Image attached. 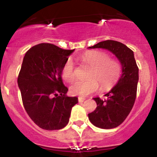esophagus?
Here are the masks:
<instances>
[{"instance_id": "esophagus-1", "label": "esophagus", "mask_w": 157, "mask_h": 157, "mask_svg": "<svg viewBox=\"0 0 157 157\" xmlns=\"http://www.w3.org/2000/svg\"><path fill=\"white\" fill-rule=\"evenodd\" d=\"M85 100H86V98H84V97H78L79 102H83Z\"/></svg>"}]
</instances>
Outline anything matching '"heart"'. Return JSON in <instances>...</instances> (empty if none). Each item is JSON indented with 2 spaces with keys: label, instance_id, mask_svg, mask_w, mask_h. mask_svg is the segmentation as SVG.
I'll return each instance as SVG.
<instances>
[{
  "label": "heart",
  "instance_id": "b5f03b06",
  "mask_svg": "<svg viewBox=\"0 0 157 157\" xmlns=\"http://www.w3.org/2000/svg\"><path fill=\"white\" fill-rule=\"evenodd\" d=\"M80 60L83 65L90 67L86 81H77L70 86V92L77 96H88L96 92L99 84L103 91L111 89L117 83L122 71L120 63L110 58L105 52L91 50L82 54ZM63 79L68 82L75 80V66L71 58L66 60L61 69Z\"/></svg>",
  "mask_w": 157,
  "mask_h": 157
}]
</instances>
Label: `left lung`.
Wrapping results in <instances>:
<instances>
[{
	"instance_id": "1",
	"label": "left lung",
	"mask_w": 157,
	"mask_h": 157,
	"mask_svg": "<svg viewBox=\"0 0 157 157\" xmlns=\"http://www.w3.org/2000/svg\"><path fill=\"white\" fill-rule=\"evenodd\" d=\"M90 48H105L115 55L122 65V75L117 84L105 96L93 98L97 108L88 114L94 125L103 129L117 127L125 120L134 106L136 97L139 80V68L135 60L134 52L118 41L107 40Z\"/></svg>"
}]
</instances>
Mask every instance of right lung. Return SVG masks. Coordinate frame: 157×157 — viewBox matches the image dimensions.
Returning <instances> with one entry per match:
<instances>
[{
  "label": "right lung",
  "instance_id": "add662e5",
  "mask_svg": "<svg viewBox=\"0 0 157 157\" xmlns=\"http://www.w3.org/2000/svg\"><path fill=\"white\" fill-rule=\"evenodd\" d=\"M75 51L51 44H40L25 54L17 77L24 109L37 125L45 130L63 128L71 109L78 102L67 97L61 69L68 56Z\"/></svg>",
  "mask_w": 157,
  "mask_h": 157
}]
</instances>
